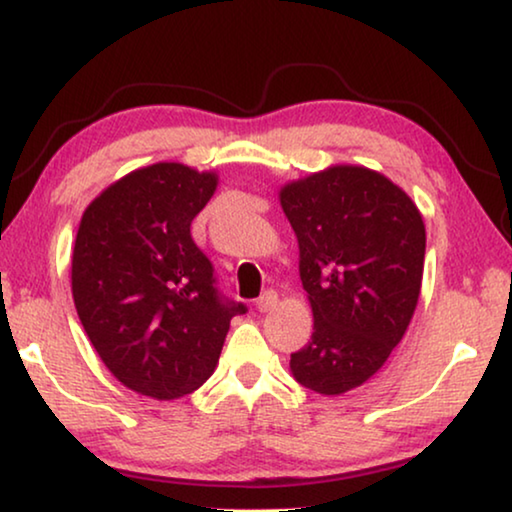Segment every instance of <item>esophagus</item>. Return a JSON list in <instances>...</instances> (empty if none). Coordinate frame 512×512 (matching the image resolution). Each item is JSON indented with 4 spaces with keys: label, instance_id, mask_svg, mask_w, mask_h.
Listing matches in <instances>:
<instances>
[{
    "label": "esophagus",
    "instance_id": "1",
    "mask_svg": "<svg viewBox=\"0 0 512 512\" xmlns=\"http://www.w3.org/2000/svg\"><path fill=\"white\" fill-rule=\"evenodd\" d=\"M277 304H279V295L274 293V290H265V293H263L261 297H258L256 309L261 311V313H267V311L277 309Z\"/></svg>",
    "mask_w": 512,
    "mask_h": 512
}]
</instances>
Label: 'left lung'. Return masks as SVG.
Masks as SVG:
<instances>
[{"label":"left lung","instance_id":"obj_1","mask_svg":"<svg viewBox=\"0 0 512 512\" xmlns=\"http://www.w3.org/2000/svg\"><path fill=\"white\" fill-rule=\"evenodd\" d=\"M313 309L311 341L290 355L302 387L338 396L373 377L405 336L421 293L426 226L389 178L338 164L283 187Z\"/></svg>","mask_w":512,"mask_h":512}]
</instances>
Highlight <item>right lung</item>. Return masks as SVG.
Returning a JSON list of instances; mask_svg holds the SVG:
<instances>
[{
  "label": "right lung",
  "instance_id": "obj_1",
  "mask_svg": "<svg viewBox=\"0 0 512 512\" xmlns=\"http://www.w3.org/2000/svg\"><path fill=\"white\" fill-rule=\"evenodd\" d=\"M217 176L157 162L109 185L84 210L73 300L86 336L125 387L157 400L199 389L215 371L242 302L217 290L192 219Z\"/></svg>",
  "mask_w": 512,
  "mask_h": 512
}]
</instances>
